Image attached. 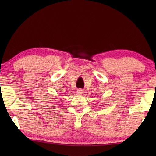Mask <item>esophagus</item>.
I'll return each mask as SVG.
<instances>
[{"mask_svg": "<svg viewBox=\"0 0 156 156\" xmlns=\"http://www.w3.org/2000/svg\"><path fill=\"white\" fill-rule=\"evenodd\" d=\"M77 93L78 94H83V89H79L77 90Z\"/></svg>", "mask_w": 156, "mask_h": 156, "instance_id": "esophagus-1", "label": "esophagus"}]
</instances>
